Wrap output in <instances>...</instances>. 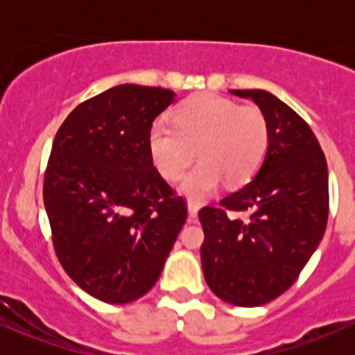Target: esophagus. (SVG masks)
Wrapping results in <instances>:
<instances>
[{"mask_svg":"<svg viewBox=\"0 0 355 355\" xmlns=\"http://www.w3.org/2000/svg\"><path fill=\"white\" fill-rule=\"evenodd\" d=\"M187 207H189V216H191V218L198 216V211H199V207H200L199 202H196V200H189Z\"/></svg>","mask_w":355,"mask_h":355,"instance_id":"obj_1","label":"esophagus"}]
</instances>
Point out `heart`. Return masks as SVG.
<instances>
[{
	"label": "heart",
	"mask_w": 355,
	"mask_h": 355,
	"mask_svg": "<svg viewBox=\"0 0 355 355\" xmlns=\"http://www.w3.org/2000/svg\"><path fill=\"white\" fill-rule=\"evenodd\" d=\"M270 146V127L256 105L211 92L191 96L177 106L173 125L155 121L148 132V149L159 175L180 180L198 151L199 164L182 182V194L202 200L223 180L241 187L259 171Z\"/></svg>",
	"instance_id": "b5f03b06"
}]
</instances>
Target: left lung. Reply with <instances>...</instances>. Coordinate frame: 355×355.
<instances>
[{"instance_id": "left-lung-1", "label": "left lung", "mask_w": 355, "mask_h": 355, "mask_svg": "<svg viewBox=\"0 0 355 355\" xmlns=\"http://www.w3.org/2000/svg\"><path fill=\"white\" fill-rule=\"evenodd\" d=\"M230 92L259 106L270 146L252 182L218 207L199 211L200 263L220 299L256 307L292 287L320 245L328 223V166L309 125L277 96L261 89Z\"/></svg>"}]
</instances>
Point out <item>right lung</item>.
Returning a JSON list of instances; mask_svg holds the SVG:
<instances>
[{
    "label": "right lung",
    "mask_w": 355,
    "mask_h": 355,
    "mask_svg": "<svg viewBox=\"0 0 355 355\" xmlns=\"http://www.w3.org/2000/svg\"><path fill=\"white\" fill-rule=\"evenodd\" d=\"M175 92L123 84L80 103L56 132L44 207L68 277L108 304L151 290L187 220L153 164L148 132Z\"/></svg>",
    "instance_id": "obj_1"
}]
</instances>
